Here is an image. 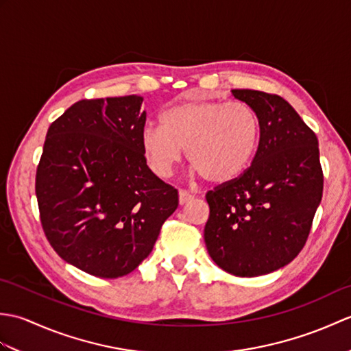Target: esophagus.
I'll return each mask as SVG.
<instances>
[{
	"label": "esophagus",
	"mask_w": 351,
	"mask_h": 351,
	"mask_svg": "<svg viewBox=\"0 0 351 351\" xmlns=\"http://www.w3.org/2000/svg\"><path fill=\"white\" fill-rule=\"evenodd\" d=\"M191 199H193V195H190L189 191H185V190H180V204H181V205L189 204Z\"/></svg>",
	"instance_id": "esophagus-1"
}]
</instances>
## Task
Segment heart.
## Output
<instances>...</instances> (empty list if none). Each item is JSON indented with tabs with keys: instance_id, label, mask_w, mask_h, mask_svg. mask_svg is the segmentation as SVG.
<instances>
[{
	"instance_id": "obj_1",
	"label": "heart",
	"mask_w": 351,
	"mask_h": 351,
	"mask_svg": "<svg viewBox=\"0 0 351 351\" xmlns=\"http://www.w3.org/2000/svg\"><path fill=\"white\" fill-rule=\"evenodd\" d=\"M261 121L243 102L187 101L161 114V125L141 131V151L155 175L169 178L187 149L199 175L214 184L235 180L258 152Z\"/></svg>"
}]
</instances>
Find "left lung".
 <instances>
[{"mask_svg":"<svg viewBox=\"0 0 351 351\" xmlns=\"http://www.w3.org/2000/svg\"><path fill=\"white\" fill-rule=\"evenodd\" d=\"M256 111L259 147L240 178L206 193L205 244L223 270L255 278L289 264L308 240L323 196L318 140L278 95L235 88Z\"/></svg>","mask_w":351,"mask_h":351,"instance_id":"left-lung-1","label":"left lung"}]
</instances>
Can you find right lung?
Instances as JSON below:
<instances>
[{
    "instance_id": "1",
    "label": "right lung",
    "mask_w": 351,
    "mask_h": 351,
    "mask_svg": "<svg viewBox=\"0 0 351 351\" xmlns=\"http://www.w3.org/2000/svg\"><path fill=\"white\" fill-rule=\"evenodd\" d=\"M137 95L83 99L51 123L36 173L40 221L58 256L116 279L152 252L178 190L147 167Z\"/></svg>"
}]
</instances>
